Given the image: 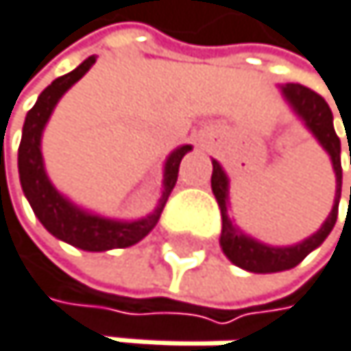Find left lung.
<instances>
[{"label": "left lung", "instance_id": "obj_1", "mask_svg": "<svg viewBox=\"0 0 351 351\" xmlns=\"http://www.w3.org/2000/svg\"><path fill=\"white\" fill-rule=\"evenodd\" d=\"M282 99L287 101V105L293 109V113L301 119L303 126L312 132V136L320 143L322 149L328 154L332 172H335V202L328 217L320 225L316 234L309 238L291 244V246H271L265 244L257 238H252L244 234L242 229L234 223V219L227 215L229 206V177L223 170V166L213 160V193L219 202L221 208V250L225 252V257L232 261L234 265L252 271V274H276V271H285L295 265H299L309 252L316 250L332 232L337 213H339V199H341V179H343V170H341V141L335 132L332 126V111L326 105V101L316 94L314 90H309L301 84H282L278 86ZM351 162V149H350ZM351 202V189H350Z\"/></svg>", "mask_w": 351, "mask_h": 351}]
</instances>
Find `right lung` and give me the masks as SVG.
<instances>
[{"mask_svg":"<svg viewBox=\"0 0 351 351\" xmlns=\"http://www.w3.org/2000/svg\"><path fill=\"white\" fill-rule=\"evenodd\" d=\"M94 62H97V56H88L77 69H73L71 73H66L62 77H56L37 97L35 105L25 117L23 138L19 147V177H21L23 193L29 199L35 217L54 238L71 244L75 248L88 250V252H103L111 248H128L141 242L158 225L160 215L168 202V195L174 189V185H177L179 164L183 156L189 154L193 147L181 145L166 158L162 195H160L156 210L147 217H141L134 221L103 217V215L90 213L77 206L75 202L62 195L52 185L46 172V164L42 156V136H44L46 124L54 107L62 99V94L75 82H80L90 71V66Z\"/></svg>","mask_w":351,"mask_h":351,"instance_id":"obj_1","label":"right lung"}]
</instances>
